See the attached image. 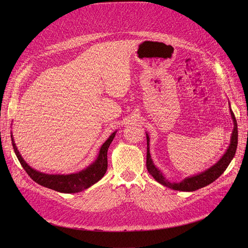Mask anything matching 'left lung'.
Segmentation results:
<instances>
[{"label":"left lung","instance_id":"1","mask_svg":"<svg viewBox=\"0 0 248 248\" xmlns=\"http://www.w3.org/2000/svg\"><path fill=\"white\" fill-rule=\"evenodd\" d=\"M230 113H231V117L233 121V124H234L233 132H232L231 139H230V145H229L227 151L225 152V154L222 155V158H221L215 165H213L212 167L207 169L206 171H204L200 174L187 177L183 181L178 182V183H176V182H169L165 178L163 173L153 163V160H152L151 155H150V138H149V135L147 134V169H148V172L153 176V178L155 181L159 182L160 184H162L168 188H170V189L177 190V191L193 192V191H196L200 188H203L207 185L211 184L212 182H214L216 179H218L221 175L224 173L226 168L232 161L233 157L235 155V152L237 149V141H238L237 123H236L235 115H234L231 108H230Z\"/></svg>","mask_w":248,"mask_h":248}]
</instances>
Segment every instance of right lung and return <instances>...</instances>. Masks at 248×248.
<instances>
[{
  "instance_id": "1",
  "label": "right lung",
  "mask_w": 248,
  "mask_h": 248,
  "mask_svg": "<svg viewBox=\"0 0 248 248\" xmlns=\"http://www.w3.org/2000/svg\"><path fill=\"white\" fill-rule=\"evenodd\" d=\"M115 134L116 132L112 133L109 138L103 142V145L99 150L97 158L93 164H90L87 168H85L84 170L80 172L69 175H50L34 170L22 158V155H20L16 147L14 139H13V135L11 136V138L13 148H14L15 154L20 164L33 181L43 187L55 190L60 193L69 194L81 192L89 188L104 176L108 170V150L113 138L115 137Z\"/></svg>"
}]
</instances>
